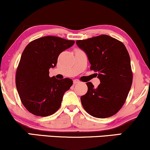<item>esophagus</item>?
I'll return each mask as SVG.
<instances>
[{"mask_svg": "<svg viewBox=\"0 0 150 150\" xmlns=\"http://www.w3.org/2000/svg\"><path fill=\"white\" fill-rule=\"evenodd\" d=\"M79 82H80V81H79L78 80H73V84H74V85L79 83Z\"/></svg>", "mask_w": 150, "mask_h": 150, "instance_id": "34e87169", "label": "esophagus"}]
</instances>
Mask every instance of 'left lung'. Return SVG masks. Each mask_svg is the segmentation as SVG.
Instances as JSON below:
<instances>
[{
  "label": "left lung",
  "mask_w": 150,
  "mask_h": 150,
  "mask_svg": "<svg viewBox=\"0 0 150 150\" xmlns=\"http://www.w3.org/2000/svg\"><path fill=\"white\" fill-rule=\"evenodd\" d=\"M87 54L90 69L100 80L97 88L87 82V94L81 97L85 110L95 118H105L118 112L131 88L130 58L124 44L108 35L76 42Z\"/></svg>",
  "instance_id": "1"
}]
</instances>
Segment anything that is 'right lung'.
I'll return each instance as SVG.
<instances>
[{
	"instance_id": "add662e5",
	"label": "right lung",
	"mask_w": 150,
	"mask_h": 150,
	"mask_svg": "<svg viewBox=\"0 0 150 150\" xmlns=\"http://www.w3.org/2000/svg\"><path fill=\"white\" fill-rule=\"evenodd\" d=\"M75 44L57 37L34 40L22 53L16 73L17 90L25 107L38 116H48L58 111L65 92L73 85L71 79L49 77L60 53Z\"/></svg>"
}]
</instances>
